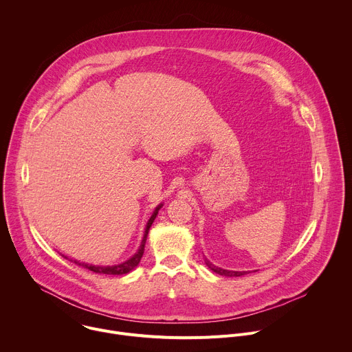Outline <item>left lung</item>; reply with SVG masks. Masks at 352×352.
<instances>
[{"mask_svg":"<svg viewBox=\"0 0 352 352\" xmlns=\"http://www.w3.org/2000/svg\"><path fill=\"white\" fill-rule=\"evenodd\" d=\"M205 263H206V266L210 269V270H213L214 273H217V274H220V276H226V277H239V276H243V274H246V273H249V272H235V270H226V269H221V267H219V266H214L209 259H206L205 258Z\"/></svg>","mask_w":352,"mask_h":352,"instance_id":"1","label":"left lung"}]
</instances>
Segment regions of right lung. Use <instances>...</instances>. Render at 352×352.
Segmentation results:
<instances>
[{"label": "right lung", "mask_w": 352, "mask_h": 352, "mask_svg": "<svg viewBox=\"0 0 352 352\" xmlns=\"http://www.w3.org/2000/svg\"><path fill=\"white\" fill-rule=\"evenodd\" d=\"M163 208V204H160L155 210H153V213H152V216H150V219L147 220V223H146V228H144V232H143V238H142V242H140V245H139V249L136 250V254L133 255V256H131L128 261H125V262H122V263H118V265H114V266H94V265H89V263H83V262H78V261H74V259H69L71 262H74V263H76V265H79V266H82V267H85V269H87V270H90V272H93V273H98V274H113V276H121V274H126V273H129L131 270H133L138 265H139V262H140V259H142V256H143V252H144V243H146V239H147V234H148V230H150V227H152V224H153V221H155V219L157 217V214H159V210ZM64 256V255H63ZM65 259H68V256H64Z\"/></svg>", "instance_id": "1"}]
</instances>
